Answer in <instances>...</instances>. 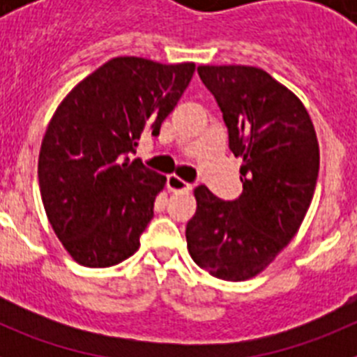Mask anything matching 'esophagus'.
Here are the masks:
<instances>
[{
  "instance_id": "esophagus-1",
  "label": "esophagus",
  "mask_w": 357,
  "mask_h": 357,
  "mask_svg": "<svg viewBox=\"0 0 357 357\" xmlns=\"http://www.w3.org/2000/svg\"><path fill=\"white\" fill-rule=\"evenodd\" d=\"M166 185H168V189L169 191H173V193H189V191L193 189V185L188 184V182L182 181L181 176H176V175H168Z\"/></svg>"
}]
</instances>
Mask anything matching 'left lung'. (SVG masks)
<instances>
[{
	"mask_svg": "<svg viewBox=\"0 0 357 357\" xmlns=\"http://www.w3.org/2000/svg\"><path fill=\"white\" fill-rule=\"evenodd\" d=\"M241 157V197L225 202L195 189L197 213L185 227L189 255L213 277L259 275L298 232L317 188L320 148L304 103L264 69L200 66Z\"/></svg>",
	"mask_w": 357,
	"mask_h": 357,
	"instance_id": "8db88e82",
	"label": "left lung"
}]
</instances>
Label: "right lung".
I'll return each mask as SVG.
<instances>
[{
  "label": "right lung",
  "instance_id": "1",
  "mask_svg": "<svg viewBox=\"0 0 357 357\" xmlns=\"http://www.w3.org/2000/svg\"><path fill=\"white\" fill-rule=\"evenodd\" d=\"M195 68L116 56L56 107L40 144V197L56 238L82 266H114L139 248L166 176L128 153L143 134L159 135Z\"/></svg>",
  "mask_w": 357,
  "mask_h": 357
}]
</instances>
